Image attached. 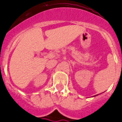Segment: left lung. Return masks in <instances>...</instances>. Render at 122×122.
I'll return each mask as SVG.
<instances>
[{
  "mask_svg": "<svg viewBox=\"0 0 122 122\" xmlns=\"http://www.w3.org/2000/svg\"><path fill=\"white\" fill-rule=\"evenodd\" d=\"M97 95H98V94H97ZM97 95H96V96H97ZM96 96H93V97H96Z\"/></svg>",
  "mask_w": 122,
  "mask_h": 122,
  "instance_id": "1",
  "label": "left lung"
}]
</instances>
